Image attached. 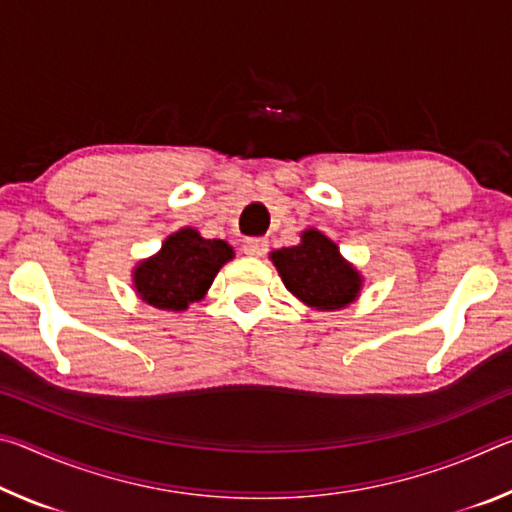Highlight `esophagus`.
I'll list each match as a JSON object with an SVG mask.
<instances>
[{"label": "esophagus", "mask_w": 512, "mask_h": 512, "mask_svg": "<svg viewBox=\"0 0 512 512\" xmlns=\"http://www.w3.org/2000/svg\"><path fill=\"white\" fill-rule=\"evenodd\" d=\"M244 253L250 257H264L268 253V241L262 237L246 239L244 241Z\"/></svg>", "instance_id": "1"}]
</instances>
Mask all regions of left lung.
Instances as JSON below:
<instances>
[{
  "label": "left lung",
  "instance_id": "obj_1",
  "mask_svg": "<svg viewBox=\"0 0 512 512\" xmlns=\"http://www.w3.org/2000/svg\"><path fill=\"white\" fill-rule=\"evenodd\" d=\"M277 273L293 296L318 309H341L357 298L361 277L343 257L334 241L318 230H307L302 244L275 250Z\"/></svg>",
  "mask_w": 512,
  "mask_h": 512
}]
</instances>
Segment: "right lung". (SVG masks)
<instances>
[{
	"label": "right lung",
	"mask_w": 512,
	"mask_h": 512,
	"mask_svg": "<svg viewBox=\"0 0 512 512\" xmlns=\"http://www.w3.org/2000/svg\"><path fill=\"white\" fill-rule=\"evenodd\" d=\"M232 259V248L221 239H203L183 228L162 244L155 257L135 268L140 298L158 309H187L210 289L219 268Z\"/></svg>",
	"instance_id": "1"
}]
</instances>
